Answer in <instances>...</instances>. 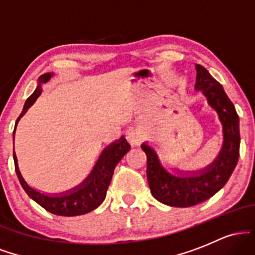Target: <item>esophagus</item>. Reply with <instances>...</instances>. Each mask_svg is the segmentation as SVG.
<instances>
[{"label": "esophagus", "instance_id": "obj_1", "mask_svg": "<svg viewBox=\"0 0 255 255\" xmlns=\"http://www.w3.org/2000/svg\"><path fill=\"white\" fill-rule=\"evenodd\" d=\"M128 141H129L130 145L135 146L139 145L141 142V140L144 139V133L139 129H131L128 131Z\"/></svg>", "mask_w": 255, "mask_h": 255}]
</instances>
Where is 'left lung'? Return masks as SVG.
<instances>
[{"instance_id":"obj_1","label":"left lung","mask_w":255,"mask_h":255,"mask_svg":"<svg viewBox=\"0 0 255 255\" xmlns=\"http://www.w3.org/2000/svg\"><path fill=\"white\" fill-rule=\"evenodd\" d=\"M195 68V90L203 91L207 103L218 114L223 127V146L217 158L205 169L189 172L178 170L177 175H172L163 168L151 146L141 145L147 157L146 175L152 195L169 206L189 207L211 198L228 182L240 156V121L235 107L206 68L200 64Z\"/></svg>"}]
</instances>
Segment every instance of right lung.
Instances as JSON below:
<instances>
[{
	"instance_id": "obj_1",
	"label": "right lung",
	"mask_w": 255,
	"mask_h": 255,
	"mask_svg": "<svg viewBox=\"0 0 255 255\" xmlns=\"http://www.w3.org/2000/svg\"><path fill=\"white\" fill-rule=\"evenodd\" d=\"M51 77L52 73H45V74L40 75L39 79H38L39 84H38L36 91L25 102L24 109H22L21 114H20V116L16 120L15 128L21 116H24V114L27 111L28 108L36 102V99L42 93V86L40 85L43 83H48ZM15 128H14V133H15ZM129 150L130 145L122 136L118 141L113 142L107 148H104L93 170L91 171L89 176L85 178L84 182H81L78 187L71 189V191L55 195L43 194V193L31 188L26 183L24 177L21 176V172H20L19 166H17L15 152H13V158L17 178H19L22 188L27 193L28 197L33 199L37 204L44 207L46 211L54 213V215L73 217V216H80L93 211V210L97 209L99 205L103 203L105 195H107L108 187L110 184L111 177H113L114 170H115L118 163Z\"/></svg>"
}]
</instances>
